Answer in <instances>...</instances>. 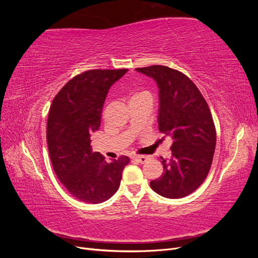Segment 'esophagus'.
Listing matches in <instances>:
<instances>
[{"mask_svg": "<svg viewBox=\"0 0 258 258\" xmlns=\"http://www.w3.org/2000/svg\"><path fill=\"white\" fill-rule=\"evenodd\" d=\"M132 159H134L137 162H139V163H145L147 161L146 156H134Z\"/></svg>", "mask_w": 258, "mask_h": 258, "instance_id": "1", "label": "esophagus"}]
</instances>
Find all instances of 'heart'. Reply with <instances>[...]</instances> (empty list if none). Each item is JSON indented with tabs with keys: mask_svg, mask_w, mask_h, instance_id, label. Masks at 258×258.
Wrapping results in <instances>:
<instances>
[{
	"mask_svg": "<svg viewBox=\"0 0 258 258\" xmlns=\"http://www.w3.org/2000/svg\"><path fill=\"white\" fill-rule=\"evenodd\" d=\"M150 96L148 95L147 92H145V91H140V92H137V93H135L134 95V97H132V99H135V98H138V97H142V96Z\"/></svg>",
	"mask_w": 258,
	"mask_h": 258,
	"instance_id": "b5f03b06",
	"label": "heart"
}]
</instances>
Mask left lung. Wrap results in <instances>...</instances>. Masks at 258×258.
<instances>
[{
    "label": "left lung",
    "mask_w": 258,
    "mask_h": 258,
    "mask_svg": "<svg viewBox=\"0 0 258 258\" xmlns=\"http://www.w3.org/2000/svg\"><path fill=\"white\" fill-rule=\"evenodd\" d=\"M136 71L157 84L158 129L172 139V156L169 160L161 157L163 173L151 181V187L162 197L183 198L204 183L212 165L216 144L212 115L196 85L183 73L165 66Z\"/></svg>",
    "instance_id": "8db88e82"
}]
</instances>
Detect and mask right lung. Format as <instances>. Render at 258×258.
<instances>
[{"label": "right lung", "mask_w": 258, "mask_h": 258, "mask_svg": "<svg viewBox=\"0 0 258 258\" xmlns=\"http://www.w3.org/2000/svg\"><path fill=\"white\" fill-rule=\"evenodd\" d=\"M128 69L90 70L69 81L52 100L47 120V144L54 173L69 192L86 204L110 199L130 159L111 162L91 150L101 111L111 86Z\"/></svg>", "instance_id": "obj_1"}]
</instances>
